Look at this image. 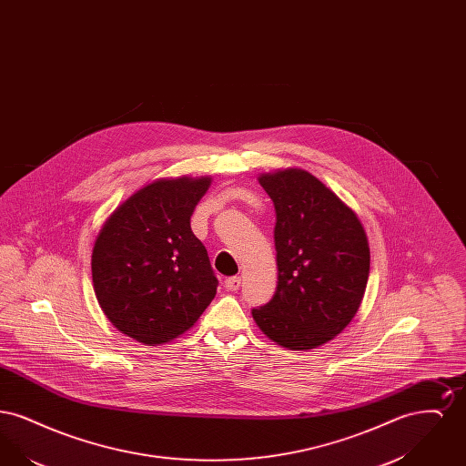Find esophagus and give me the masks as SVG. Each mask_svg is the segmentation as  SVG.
<instances>
[{
  "mask_svg": "<svg viewBox=\"0 0 466 466\" xmlns=\"http://www.w3.org/2000/svg\"><path fill=\"white\" fill-rule=\"evenodd\" d=\"M225 289H230V291H238L241 289V278L239 276H230L225 279Z\"/></svg>",
  "mask_w": 466,
  "mask_h": 466,
  "instance_id": "1",
  "label": "esophagus"
}]
</instances>
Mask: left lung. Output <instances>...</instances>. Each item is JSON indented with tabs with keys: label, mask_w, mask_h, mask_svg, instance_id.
Returning a JSON list of instances; mask_svg holds the SVG:
<instances>
[{
	"label": "left lung",
	"mask_w": 466,
	"mask_h": 466,
	"mask_svg": "<svg viewBox=\"0 0 466 466\" xmlns=\"http://www.w3.org/2000/svg\"><path fill=\"white\" fill-rule=\"evenodd\" d=\"M276 209L278 287L251 310L274 342L312 350L342 332L367 289L370 251L355 213L300 169L260 177Z\"/></svg>",
	"instance_id": "8db88e82"
}]
</instances>
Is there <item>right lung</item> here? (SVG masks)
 Listing matches in <instances>:
<instances>
[{"label": "right lung", "mask_w": 466, "mask_h": 466, "mask_svg": "<svg viewBox=\"0 0 466 466\" xmlns=\"http://www.w3.org/2000/svg\"><path fill=\"white\" fill-rule=\"evenodd\" d=\"M211 179H160L126 200L92 251V283L111 323L143 344L187 332L217 295L218 279L190 217Z\"/></svg>", "instance_id": "add662e5"}]
</instances>
